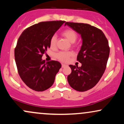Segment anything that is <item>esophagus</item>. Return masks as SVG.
<instances>
[{"instance_id": "obj_1", "label": "esophagus", "mask_w": 124, "mask_h": 124, "mask_svg": "<svg viewBox=\"0 0 124 124\" xmlns=\"http://www.w3.org/2000/svg\"><path fill=\"white\" fill-rule=\"evenodd\" d=\"M65 66H66V65H65V64H63V63L62 64V68H65Z\"/></svg>"}]
</instances>
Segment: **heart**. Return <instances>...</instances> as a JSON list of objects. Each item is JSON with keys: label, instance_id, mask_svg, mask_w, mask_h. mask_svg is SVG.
I'll return each instance as SVG.
<instances>
[{"label": "heart", "instance_id": "1", "mask_svg": "<svg viewBox=\"0 0 124 124\" xmlns=\"http://www.w3.org/2000/svg\"><path fill=\"white\" fill-rule=\"evenodd\" d=\"M62 34L65 38H66L71 43H74L78 38V34L75 30L72 29H66L62 32ZM57 42V38L55 35H52L50 39V46L51 48L55 47ZM72 55L71 52H59L56 54L57 59L62 62H66L69 58Z\"/></svg>", "mask_w": 124, "mask_h": 124}]
</instances>
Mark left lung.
I'll return each instance as SVG.
<instances>
[{"instance_id": "obj_1", "label": "left lung", "mask_w": 124, "mask_h": 124, "mask_svg": "<svg viewBox=\"0 0 124 124\" xmlns=\"http://www.w3.org/2000/svg\"><path fill=\"white\" fill-rule=\"evenodd\" d=\"M66 25L82 39L77 56L82 66L69 65L72 72L68 76V83L73 89L85 92L96 86L104 73L109 54L108 42L103 31L88 24L66 22Z\"/></svg>"}]
</instances>
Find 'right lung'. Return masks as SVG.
I'll use <instances>...</instances> for the list:
<instances>
[{
    "mask_svg": "<svg viewBox=\"0 0 124 124\" xmlns=\"http://www.w3.org/2000/svg\"><path fill=\"white\" fill-rule=\"evenodd\" d=\"M64 21L40 22L25 30L15 49V61L21 80L30 89L42 92L53 85L61 68L56 61L45 62L42 56L50 48V39Z\"/></svg>",
    "mask_w": 124,
    "mask_h": 124,
    "instance_id": "1",
    "label": "right lung"
}]
</instances>
